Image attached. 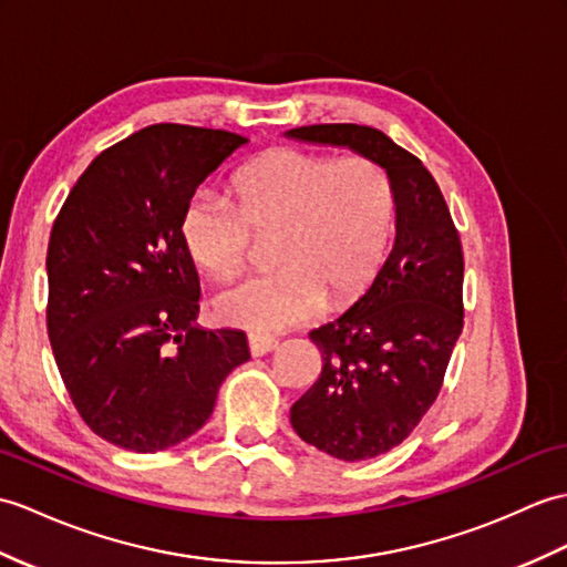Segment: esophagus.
<instances>
[{
	"label": "esophagus",
	"mask_w": 567,
	"mask_h": 567,
	"mask_svg": "<svg viewBox=\"0 0 567 567\" xmlns=\"http://www.w3.org/2000/svg\"><path fill=\"white\" fill-rule=\"evenodd\" d=\"M275 348H278V338L262 336V333H248V350H251L254 358H260V354H268Z\"/></svg>",
	"instance_id": "esophagus-1"
}]
</instances>
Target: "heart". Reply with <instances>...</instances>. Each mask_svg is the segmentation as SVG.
<instances>
[{"label": "heart", "mask_w": 567, "mask_h": 567, "mask_svg": "<svg viewBox=\"0 0 567 567\" xmlns=\"http://www.w3.org/2000/svg\"><path fill=\"white\" fill-rule=\"evenodd\" d=\"M236 205L197 190L181 236L197 268L215 278L239 270L254 236H275V270L221 285L217 319L272 333L311 319L331 299L346 307L372 287L391 254L399 197L384 166L370 156H333L278 147L236 171Z\"/></svg>", "instance_id": "heart-1"}]
</instances>
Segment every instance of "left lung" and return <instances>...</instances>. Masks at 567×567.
Listing matches in <instances>:
<instances>
[{"label":"left lung","mask_w":567,"mask_h":567,"mask_svg":"<svg viewBox=\"0 0 567 567\" xmlns=\"http://www.w3.org/2000/svg\"><path fill=\"white\" fill-rule=\"evenodd\" d=\"M287 137L370 156L399 197L384 268L346 313L309 333L321 377L289 411L301 440L340 462H362L399 446L437 399L464 328L462 239L437 181L381 130L305 125Z\"/></svg>","instance_id":"1"}]
</instances>
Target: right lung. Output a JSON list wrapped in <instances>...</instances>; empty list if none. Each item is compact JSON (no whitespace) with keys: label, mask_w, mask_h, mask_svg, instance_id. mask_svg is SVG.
Wrapping results in <instances>:
<instances>
[{"label":"right lung","mask_w":567,"mask_h":567,"mask_svg":"<svg viewBox=\"0 0 567 567\" xmlns=\"http://www.w3.org/2000/svg\"><path fill=\"white\" fill-rule=\"evenodd\" d=\"M246 142L227 130L144 127L89 164L52 224V354L84 423L127 452L188 440L221 381L251 358L241 331L195 326L200 280L181 236L197 186Z\"/></svg>","instance_id":"add662e5"}]
</instances>
